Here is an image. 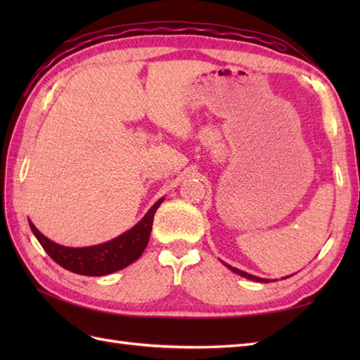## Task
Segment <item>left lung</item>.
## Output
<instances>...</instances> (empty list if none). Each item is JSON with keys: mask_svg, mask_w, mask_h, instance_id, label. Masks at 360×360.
Wrapping results in <instances>:
<instances>
[{"mask_svg": "<svg viewBox=\"0 0 360 360\" xmlns=\"http://www.w3.org/2000/svg\"><path fill=\"white\" fill-rule=\"evenodd\" d=\"M224 266H227L229 269L233 271L235 274L241 275V277H244V278H249V280H254V281H259V283H269V280H267V278H259V277H255V275H250V274H248V272L236 269V267H232V266H229V264H226V263H224ZM285 278H288V277H285Z\"/></svg>", "mask_w": 360, "mask_h": 360, "instance_id": "8db88e82", "label": "left lung"}]
</instances>
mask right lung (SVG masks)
Returning <instances> with one entry per match:
<instances>
[{
  "label": "right lung",
  "mask_w": 360,
  "mask_h": 360,
  "mask_svg": "<svg viewBox=\"0 0 360 360\" xmlns=\"http://www.w3.org/2000/svg\"><path fill=\"white\" fill-rule=\"evenodd\" d=\"M164 198H160L155 205L145 213V217L137 223L133 229H129L125 233L119 235L117 238L106 241L103 244L89 248H66L51 241L49 238L38 231V229L30 223L37 240L40 241L43 249L48 252V255L65 269L74 274L88 275V277H102L116 271L124 269V267L134 263L137 258L142 255L150 240L153 217L158 207L162 204Z\"/></svg>",
  "instance_id": "right-lung-1"
}]
</instances>
